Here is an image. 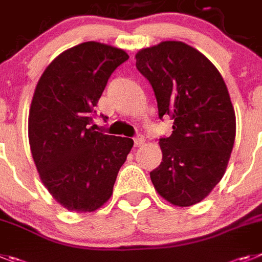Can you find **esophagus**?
Listing matches in <instances>:
<instances>
[{
  "label": "esophagus",
  "instance_id": "1",
  "mask_svg": "<svg viewBox=\"0 0 262 262\" xmlns=\"http://www.w3.org/2000/svg\"><path fill=\"white\" fill-rule=\"evenodd\" d=\"M134 144H135V147H140L144 144V138H143V135H138L134 138Z\"/></svg>",
  "mask_w": 262,
  "mask_h": 262
}]
</instances>
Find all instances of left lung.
<instances>
[{
	"label": "left lung",
	"mask_w": 262,
	"mask_h": 262,
	"mask_svg": "<svg viewBox=\"0 0 262 262\" xmlns=\"http://www.w3.org/2000/svg\"><path fill=\"white\" fill-rule=\"evenodd\" d=\"M136 69L148 79L159 118L173 119L160 138L163 162L149 172L158 193L171 204L189 207L209 195L224 176L236 136L229 93L214 64L180 41L138 51Z\"/></svg>",
	"instance_id": "8db88e82"
}]
</instances>
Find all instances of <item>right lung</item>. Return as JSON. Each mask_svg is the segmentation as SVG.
Masks as SVG:
<instances>
[{
    "label": "right lung",
    "instance_id": "obj_1",
    "mask_svg": "<svg viewBox=\"0 0 262 262\" xmlns=\"http://www.w3.org/2000/svg\"><path fill=\"white\" fill-rule=\"evenodd\" d=\"M127 59L122 49L83 42L58 55L38 80L29 113L31 155L45 187L69 211L102 207L134 146L90 127L107 80Z\"/></svg>",
    "mask_w": 262,
    "mask_h": 262
}]
</instances>
